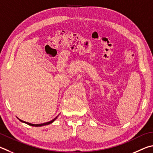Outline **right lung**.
<instances>
[{"instance_id": "add662e5", "label": "right lung", "mask_w": 153, "mask_h": 153, "mask_svg": "<svg viewBox=\"0 0 153 153\" xmlns=\"http://www.w3.org/2000/svg\"><path fill=\"white\" fill-rule=\"evenodd\" d=\"M57 117H58V116H56V117H55L54 119H53V120H51V121L48 122V123H43V124H34L29 123H27V122H25V121H23V120H20V119H19V120H20L21 122H22V123H25V124H27L28 125H30V126H45V125H48V124H51L52 123H53V122H54L55 120H56Z\"/></svg>"}]
</instances>
